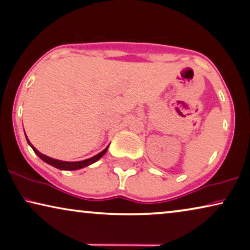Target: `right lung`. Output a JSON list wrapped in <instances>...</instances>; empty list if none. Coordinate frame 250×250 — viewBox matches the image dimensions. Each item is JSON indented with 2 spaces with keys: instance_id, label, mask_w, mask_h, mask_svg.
Segmentation results:
<instances>
[{
  "instance_id": "obj_1",
  "label": "right lung",
  "mask_w": 250,
  "mask_h": 250,
  "mask_svg": "<svg viewBox=\"0 0 250 250\" xmlns=\"http://www.w3.org/2000/svg\"><path fill=\"white\" fill-rule=\"evenodd\" d=\"M24 135H25V132H24ZM25 139H27L29 146L33 149L35 154L38 156L39 158H42L44 163L49 164V165L54 166V167H56V168H58V169H62V170H76V169H81V168H84V167H86V166L92 165L93 163L98 162L99 159L101 158L104 154H105L106 150H107V148H109V146H107L105 149H103L101 152H99L98 155L93 156V157H91V158L84 159V161H80V162H65V161H59V159L51 158V157H49V156H46V155L42 154V152L38 151L35 147H33V145L30 143L27 136H25Z\"/></svg>"
}]
</instances>
